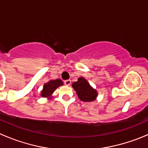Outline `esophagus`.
Here are the masks:
<instances>
[{
  "instance_id": "34e87169",
  "label": "esophagus",
  "mask_w": 148,
  "mask_h": 148,
  "mask_svg": "<svg viewBox=\"0 0 148 148\" xmlns=\"http://www.w3.org/2000/svg\"><path fill=\"white\" fill-rule=\"evenodd\" d=\"M71 82L70 79H68V80L64 81V84L66 85V86H69V85L71 84Z\"/></svg>"
}]
</instances>
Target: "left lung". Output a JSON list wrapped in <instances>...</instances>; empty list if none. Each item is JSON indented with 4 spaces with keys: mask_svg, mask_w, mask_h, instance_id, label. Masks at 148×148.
Masks as SVG:
<instances>
[{
    "mask_svg": "<svg viewBox=\"0 0 148 148\" xmlns=\"http://www.w3.org/2000/svg\"><path fill=\"white\" fill-rule=\"evenodd\" d=\"M72 87L78 95L79 99L82 101H94L98 96L97 91L84 77H79L77 82L72 84Z\"/></svg>",
    "mask_w": 148,
    "mask_h": 148,
    "instance_id": "left-lung-1",
    "label": "left lung"
}]
</instances>
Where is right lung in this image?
<instances>
[{
  "instance_id": "1",
  "label": "right lung",
  "mask_w": 148,
  "mask_h": 148,
  "mask_svg": "<svg viewBox=\"0 0 148 148\" xmlns=\"http://www.w3.org/2000/svg\"><path fill=\"white\" fill-rule=\"evenodd\" d=\"M63 84V82L60 79L49 80L43 86L42 90L41 91V96L43 98H47L48 100H51L52 99V94L55 90Z\"/></svg>"
}]
</instances>
